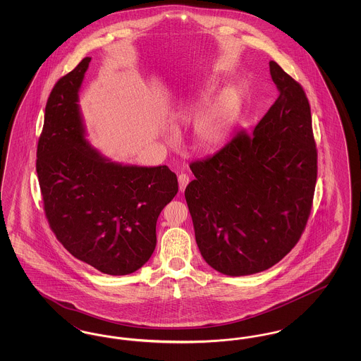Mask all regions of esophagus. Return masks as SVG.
<instances>
[{
  "label": "esophagus",
  "instance_id": "esophagus-1",
  "mask_svg": "<svg viewBox=\"0 0 361 361\" xmlns=\"http://www.w3.org/2000/svg\"><path fill=\"white\" fill-rule=\"evenodd\" d=\"M188 174H184V173H181V174L178 176V188H180V192H184V190H185L187 185H188Z\"/></svg>",
  "mask_w": 361,
  "mask_h": 361
}]
</instances>
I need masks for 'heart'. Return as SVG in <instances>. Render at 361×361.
<instances>
[{"mask_svg":"<svg viewBox=\"0 0 361 361\" xmlns=\"http://www.w3.org/2000/svg\"><path fill=\"white\" fill-rule=\"evenodd\" d=\"M197 102L185 100L176 108L180 119L189 118ZM242 114V100L235 92H224L204 109L193 123V145L200 153H214L222 149L233 135Z\"/></svg>","mask_w":361,"mask_h":361,"instance_id":"1","label":"heart"}]
</instances>
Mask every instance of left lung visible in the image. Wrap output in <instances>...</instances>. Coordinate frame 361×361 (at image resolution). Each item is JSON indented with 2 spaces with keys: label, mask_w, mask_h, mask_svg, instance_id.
I'll return each mask as SVG.
<instances>
[{
  "label": "left lung",
  "mask_w": 361,
  "mask_h": 361,
  "mask_svg": "<svg viewBox=\"0 0 361 361\" xmlns=\"http://www.w3.org/2000/svg\"><path fill=\"white\" fill-rule=\"evenodd\" d=\"M269 71L280 94L253 133L190 164L196 178L185 200L196 243L224 275L269 269L291 252L309 219L317 181L309 100L275 61Z\"/></svg>",
  "instance_id": "8db88e82"
}]
</instances>
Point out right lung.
Wrapping results in <instances>:
<instances>
[{
    "label": "right lung",
    "mask_w": 361,
    "mask_h": 361,
    "mask_svg": "<svg viewBox=\"0 0 361 361\" xmlns=\"http://www.w3.org/2000/svg\"><path fill=\"white\" fill-rule=\"evenodd\" d=\"M90 59L84 58L52 89L36 172L58 240L105 275H130L152 257L157 219L178 183L166 165H124L89 142L78 93Z\"/></svg>",
    "instance_id": "add662e5"
}]
</instances>
